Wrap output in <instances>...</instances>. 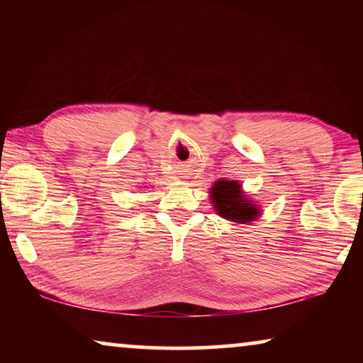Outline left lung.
Here are the masks:
<instances>
[{
    "label": "left lung",
    "mask_w": 363,
    "mask_h": 363,
    "mask_svg": "<svg viewBox=\"0 0 363 363\" xmlns=\"http://www.w3.org/2000/svg\"><path fill=\"white\" fill-rule=\"evenodd\" d=\"M210 200L215 211L228 221L247 225L262 215L261 205L245 195L241 182L220 180L210 188Z\"/></svg>",
    "instance_id": "8db88e82"
}]
</instances>
